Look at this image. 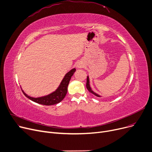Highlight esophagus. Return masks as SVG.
I'll return each mask as SVG.
<instances>
[{"instance_id": "obj_1", "label": "esophagus", "mask_w": 152, "mask_h": 152, "mask_svg": "<svg viewBox=\"0 0 152 152\" xmlns=\"http://www.w3.org/2000/svg\"><path fill=\"white\" fill-rule=\"evenodd\" d=\"M83 64L82 63H77V68H83Z\"/></svg>"}]
</instances>
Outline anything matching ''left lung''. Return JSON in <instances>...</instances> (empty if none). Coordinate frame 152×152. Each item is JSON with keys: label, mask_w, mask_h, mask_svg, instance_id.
<instances>
[{"label": "left lung", "mask_w": 152, "mask_h": 152, "mask_svg": "<svg viewBox=\"0 0 152 152\" xmlns=\"http://www.w3.org/2000/svg\"><path fill=\"white\" fill-rule=\"evenodd\" d=\"M86 87H87V90H88L91 93H92V94H94V95H95V96H97V97H102L101 95H99V94H97V93H95L94 91H92V88H91V85H90V80H89V76H87V77Z\"/></svg>", "instance_id": "obj_1"}]
</instances>
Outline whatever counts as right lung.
I'll return each mask as SVG.
<instances>
[{"label":"right lung","mask_w":152,"mask_h":152,"mask_svg":"<svg viewBox=\"0 0 152 152\" xmlns=\"http://www.w3.org/2000/svg\"><path fill=\"white\" fill-rule=\"evenodd\" d=\"M76 71V68L71 69L65 75L61 81L60 85L57 87V89L52 93L48 94L44 96L39 97H31L27 95L23 89L22 92L25 96L36 103L41 104L44 105H53L60 102L66 95L68 91V86L69 83L71 76L73 75L75 72Z\"/></svg>","instance_id":"right-lung-1"}]
</instances>
